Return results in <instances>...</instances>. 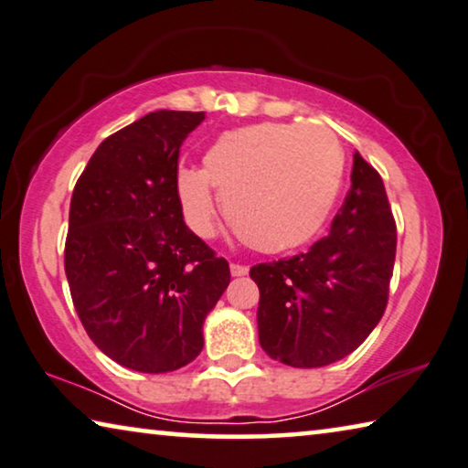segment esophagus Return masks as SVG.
I'll use <instances>...</instances> for the list:
<instances>
[{
    "label": "esophagus",
    "instance_id": "esophagus-1",
    "mask_svg": "<svg viewBox=\"0 0 468 468\" xmlns=\"http://www.w3.org/2000/svg\"><path fill=\"white\" fill-rule=\"evenodd\" d=\"M229 274L232 276H247L249 274V268L242 263H229Z\"/></svg>",
    "mask_w": 468,
    "mask_h": 468
}]
</instances>
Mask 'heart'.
<instances>
[{
  "label": "heart",
  "instance_id": "obj_1",
  "mask_svg": "<svg viewBox=\"0 0 468 468\" xmlns=\"http://www.w3.org/2000/svg\"><path fill=\"white\" fill-rule=\"evenodd\" d=\"M345 176V150L322 125L259 123L221 133L205 154V169L176 176L186 224L200 239L218 226L224 194L229 224L261 253H284L324 226Z\"/></svg>",
  "mask_w": 468,
  "mask_h": 468
}]
</instances>
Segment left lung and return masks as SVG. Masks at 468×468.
I'll return each instance as SVG.
<instances>
[{"label":"left lung","mask_w":468,"mask_h":468,"mask_svg":"<svg viewBox=\"0 0 468 468\" xmlns=\"http://www.w3.org/2000/svg\"><path fill=\"white\" fill-rule=\"evenodd\" d=\"M398 229L378 171L354 154L351 188L330 232L307 253L250 268L265 354L294 368L349 356L383 318Z\"/></svg>","instance_id":"obj_1"}]
</instances>
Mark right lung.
<instances>
[{
	"instance_id": "right-lung-1",
	"label": "right lung",
	"mask_w": 468,
	"mask_h": 468,
	"mask_svg": "<svg viewBox=\"0 0 468 468\" xmlns=\"http://www.w3.org/2000/svg\"><path fill=\"white\" fill-rule=\"evenodd\" d=\"M205 112L156 111L119 129L77 179L64 271L79 320L125 368L171 372L203 349V322L229 265L186 226L179 146Z\"/></svg>"
}]
</instances>
